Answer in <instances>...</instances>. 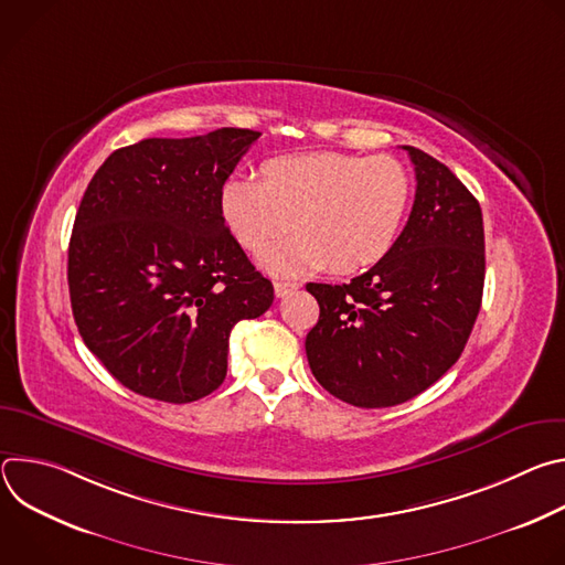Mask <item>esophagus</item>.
<instances>
[{
  "mask_svg": "<svg viewBox=\"0 0 565 565\" xmlns=\"http://www.w3.org/2000/svg\"><path fill=\"white\" fill-rule=\"evenodd\" d=\"M297 288H299V284H292V281H275V295L277 297H288Z\"/></svg>",
  "mask_w": 565,
  "mask_h": 565,
  "instance_id": "34e87169",
  "label": "esophagus"
}]
</instances>
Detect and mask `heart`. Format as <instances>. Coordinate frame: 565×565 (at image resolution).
<instances>
[{"instance_id":"obj_1","label":"heart","mask_w":565,"mask_h":565,"mask_svg":"<svg viewBox=\"0 0 565 565\" xmlns=\"http://www.w3.org/2000/svg\"><path fill=\"white\" fill-rule=\"evenodd\" d=\"M264 181L232 174L218 194L221 216L241 246L262 253L275 275L331 268L351 275L377 264L397 241L412 205V177L391 156L315 151L270 158Z\"/></svg>"}]
</instances>
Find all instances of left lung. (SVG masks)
I'll return each mask as SVG.
<instances>
[{"mask_svg":"<svg viewBox=\"0 0 565 565\" xmlns=\"http://www.w3.org/2000/svg\"><path fill=\"white\" fill-rule=\"evenodd\" d=\"M402 149L416 170V199L393 248L349 284L306 286L319 303L306 335L310 371L362 409L402 405L456 364L486 281L478 201L440 160Z\"/></svg>","mask_w":565,"mask_h":565,"instance_id":"1","label":"left lung"}]
</instances>
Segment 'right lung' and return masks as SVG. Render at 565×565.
I'll list each match as a JSON object with an SVG mask.
<instances>
[{
	"label": "right lung",
	"mask_w": 565,
	"mask_h": 565,
	"mask_svg": "<svg viewBox=\"0 0 565 565\" xmlns=\"http://www.w3.org/2000/svg\"><path fill=\"white\" fill-rule=\"evenodd\" d=\"M259 131L223 127L116 149L79 201L68 292L79 335L145 397L185 405L227 373L236 321L275 290L225 227L218 194Z\"/></svg>",
	"instance_id": "obj_1"
}]
</instances>
